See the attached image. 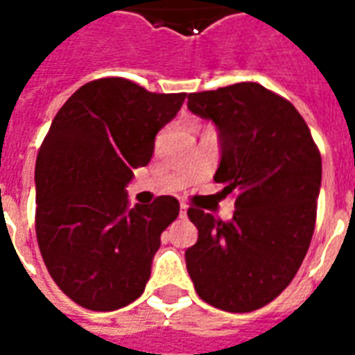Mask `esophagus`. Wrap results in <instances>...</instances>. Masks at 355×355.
Wrapping results in <instances>:
<instances>
[{"instance_id":"1","label":"esophagus","mask_w":355,"mask_h":355,"mask_svg":"<svg viewBox=\"0 0 355 355\" xmlns=\"http://www.w3.org/2000/svg\"><path fill=\"white\" fill-rule=\"evenodd\" d=\"M186 203H180V213H178V215H180V218H184L186 216Z\"/></svg>"}]
</instances>
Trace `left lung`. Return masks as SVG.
I'll list each match as a JSON object with an SVG mask.
<instances>
[{
	"mask_svg": "<svg viewBox=\"0 0 355 355\" xmlns=\"http://www.w3.org/2000/svg\"><path fill=\"white\" fill-rule=\"evenodd\" d=\"M188 108L218 129L215 180L224 193H236V211L224 223L188 209L198 243L186 251V268L207 304L253 312L272 302L304 261L321 186L320 150L297 108L253 81L190 93Z\"/></svg>",
	"mask_w": 355,
	"mask_h": 355,
	"instance_id": "8db88e82",
	"label": "left lung"
}]
</instances>
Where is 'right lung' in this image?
<instances>
[{"mask_svg": "<svg viewBox=\"0 0 355 355\" xmlns=\"http://www.w3.org/2000/svg\"><path fill=\"white\" fill-rule=\"evenodd\" d=\"M184 98L102 78L53 119L35 162V236L51 277L76 304L112 312L144 293L162 232L180 205L159 196L131 207L125 186L152 159L155 135Z\"/></svg>", "mask_w": 355, "mask_h": 355, "instance_id": "obj_1", "label": "right lung"}]
</instances>
